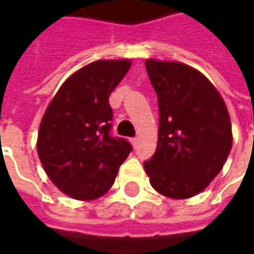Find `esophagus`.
Instances as JSON below:
<instances>
[{"label":"esophagus","mask_w":254,"mask_h":254,"mask_svg":"<svg viewBox=\"0 0 254 254\" xmlns=\"http://www.w3.org/2000/svg\"><path fill=\"white\" fill-rule=\"evenodd\" d=\"M130 141H132L133 147H136V145H137V144H138V138L137 137H133L132 140H130Z\"/></svg>","instance_id":"1"}]
</instances>
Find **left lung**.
<instances>
[{
    "label": "left lung",
    "mask_w": 254,
    "mask_h": 254,
    "mask_svg": "<svg viewBox=\"0 0 254 254\" xmlns=\"http://www.w3.org/2000/svg\"><path fill=\"white\" fill-rule=\"evenodd\" d=\"M158 95V147L144 169L155 190L189 198L209 185L233 145L231 122L222 96L204 74L181 63L147 60Z\"/></svg>",
    "instance_id": "1"
}]
</instances>
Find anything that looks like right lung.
Instances as JSON below:
<instances>
[{"mask_svg": "<svg viewBox=\"0 0 254 254\" xmlns=\"http://www.w3.org/2000/svg\"><path fill=\"white\" fill-rule=\"evenodd\" d=\"M130 67L127 60H100L73 73L42 118L38 155L53 184L76 200L103 196L132 151L111 134L109 96Z\"/></svg>", "mask_w": 254, "mask_h": 254, "instance_id": "1", "label": "right lung"}]
</instances>
